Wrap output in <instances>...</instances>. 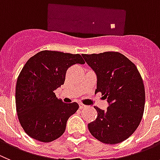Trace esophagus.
<instances>
[{
  "label": "esophagus",
  "instance_id": "esophagus-1",
  "mask_svg": "<svg viewBox=\"0 0 160 160\" xmlns=\"http://www.w3.org/2000/svg\"><path fill=\"white\" fill-rule=\"evenodd\" d=\"M79 106H80V109H82V108H83L86 107V105H84V104H83V103H79Z\"/></svg>",
  "mask_w": 160,
  "mask_h": 160
}]
</instances>
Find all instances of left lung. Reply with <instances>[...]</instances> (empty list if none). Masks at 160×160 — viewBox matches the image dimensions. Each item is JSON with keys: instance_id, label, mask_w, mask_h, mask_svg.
<instances>
[{"instance_id": "left-lung-1", "label": "left lung", "mask_w": 160, "mask_h": 160, "mask_svg": "<svg viewBox=\"0 0 160 160\" xmlns=\"http://www.w3.org/2000/svg\"><path fill=\"white\" fill-rule=\"evenodd\" d=\"M82 57L96 72L97 87L109 106L97 112L88 130L96 139L108 144L121 143L132 136L143 117L145 104L143 82L137 68L117 52L83 54Z\"/></svg>"}]
</instances>
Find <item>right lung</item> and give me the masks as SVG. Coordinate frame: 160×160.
Instances as JSON below:
<instances>
[{"label":"right lung","instance_id":"1","mask_svg":"<svg viewBox=\"0 0 160 160\" xmlns=\"http://www.w3.org/2000/svg\"><path fill=\"white\" fill-rule=\"evenodd\" d=\"M80 54L44 50L28 59L17 78L16 108L27 135L48 143L64 134L68 119L79 108L65 103L54 91L64 84L68 68L84 64Z\"/></svg>","mask_w":160,"mask_h":160}]
</instances>
